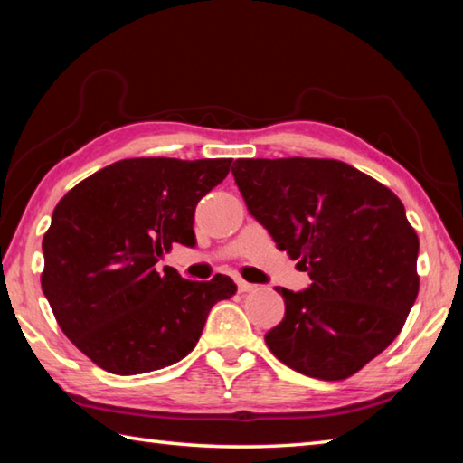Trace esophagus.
<instances>
[{
  "label": "esophagus",
  "mask_w": 463,
  "mask_h": 463,
  "mask_svg": "<svg viewBox=\"0 0 463 463\" xmlns=\"http://www.w3.org/2000/svg\"><path fill=\"white\" fill-rule=\"evenodd\" d=\"M237 288H239V292H250V289H253L255 286L253 284H249V281H245V279H237Z\"/></svg>",
  "instance_id": "34e87169"
}]
</instances>
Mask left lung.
Returning <instances> with one entry per match:
<instances>
[{
	"label": "left lung",
	"mask_w": 463,
	"mask_h": 463,
	"mask_svg": "<svg viewBox=\"0 0 463 463\" xmlns=\"http://www.w3.org/2000/svg\"><path fill=\"white\" fill-rule=\"evenodd\" d=\"M249 214L308 271L276 288L286 315L265 335L281 364L345 380L396 339L419 294V237L386 185L335 159H237Z\"/></svg>",
	"instance_id": "left-lung-1"
}]
</instances>
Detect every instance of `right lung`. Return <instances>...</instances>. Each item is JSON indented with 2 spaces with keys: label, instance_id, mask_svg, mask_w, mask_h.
I'll use <instances>...</instances> for the list:
<instances>
[{
  "label": "right lung",
  "instance_id": "obj_1",
  "mask_svg": "<svg viewBox=\"0 0 463 463\" xmlns=\"http://www.w3.org/2000/svg\"><path fill=\"white\" fill-rule=\"evenodd\" d=\"M232 159L140 156L112 163L65 194L43 239V292L59 326L101 370L135 375L184 359L208 312L237 286L156 268L174 242L195 247L198 202Z\"/></svg>",
  "mask_w": 463,
  "mask_h": 463
}]
</instances>
